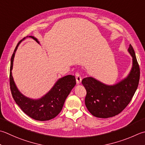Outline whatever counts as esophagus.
Returning <instances> with one entry per match:
<instances>
[{
  "label": "esophagus",
  "instance_id": "obj_1",
  "mask_svg": "<svg viewBox=\"0 0 145 145\" xmlns=\"http://www.w3.org/2000/svg\"><path fill=\"white\" fill-rule=\"evenodd\" d=\"M75 78H76V84H80L82 82V77L78 73H75Z\"/></svg>",
  "mask_w": 145,
  "mask_h": 145
}]
</instances>
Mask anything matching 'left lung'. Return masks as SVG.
Here are the masks:
<instances>
[{
  "mask_svg": "<svg viewBox=\"0 0 145 145\" xmlns=\"http://www.w3.org/2000/svg\"><path fill=\"white\" fill-rule=\"evenodd\" d=\"M132 56L129 74L117 84L107 85L89 76L82 81L87 91L85 104L91 114L97 118H108L120 114L130 103L140 80V67L131 44L128 48Z\"/></svg>",
  "mask_w": 145,
  "mask_h": 145,
  "instance_id": "obj_1",
  "label": "left lung"
}]
</instances>
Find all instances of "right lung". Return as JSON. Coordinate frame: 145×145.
<instances>
[{"mask_svg": "<svg viewBox=\"0 0 145 145\" xmlns=\"http://www.w3.org/2000/svg\"><path fill=\"white\" fill-rule=\"evenodd\" d=\"M29 37L39 43L35 37ZM22 41L16 46L10 59V87L12 97L22 111L30 118L41 121L50 120L61 112L65 100L75 86V77L69 75L59 78L50 90L39 99H33L25 97L18 89L12 75L15 53Z\"/></svg>", "mask_w": 145, "mask_h": 145, "instance_id": "obj_1", "label": "right lung"}]
</instances>
